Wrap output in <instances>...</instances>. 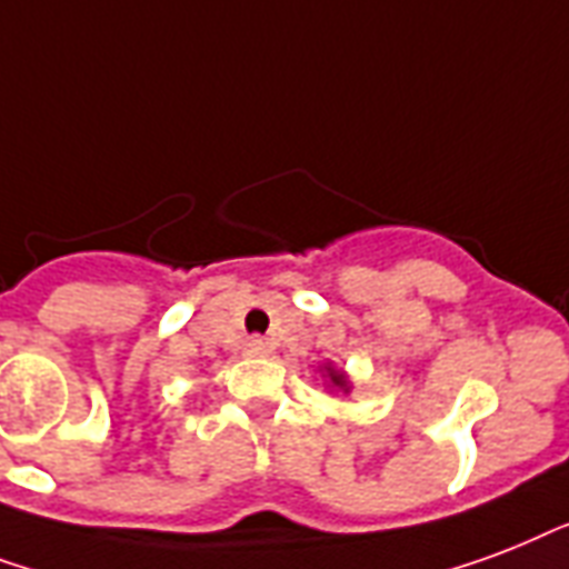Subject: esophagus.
Wrapping results in <instances>:
<instances>
[{"instance_id":"1","label":"esophagus","mask_w":569,"mask_h":569,"mask_svg":"<svg viewBox=\"0 0 569 569\" xmlns=\"http://www.w3.org/2000/svg\"><path fill=\"white\" fill-rule=\"evenodd\" d=\"M246 353L263 356L267 353V341H263V338H249V341H246Z\"/></svg>"}]
</instances>
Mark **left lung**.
I'll use <instances>...</instances> for the list:
<instances>
[{"label": "left lung", "mask_w": 569, "mask_h": 569, "mask_svg": "<svg viewBox=\"0 0 569 569\" xmlns=\"http://www.w3.org/2000/svg\"><path fill=\"white\" fill-rule=\"evenodd\" d=\"M329 377H332L335 386H347V382H345V373H335L332 368H329Z\"/></svg>", "instance_id": "1"}]
</instances>
